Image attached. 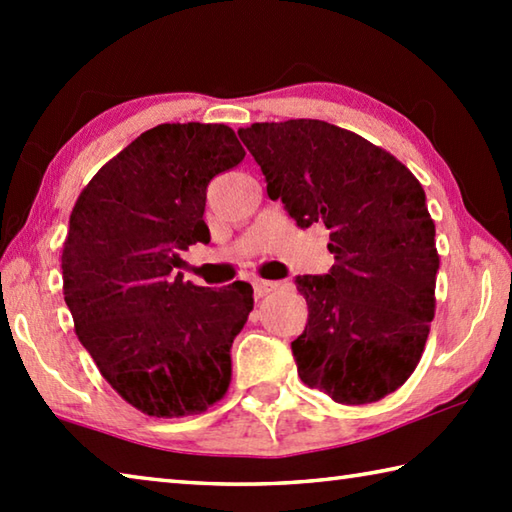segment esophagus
Segmentation results:
<instances>
[{
  "instance_id": "esophagus-1",
  "label": "esophagus",
  "mask_w": 512,
  "mask_h": 512,
  "mask_svg": "<svg viewBox=\"0 0 512 512\" xmlns=\"http://www.w3.org/2000/svg\"><path fill=\"white\" fill-rule=\"evenodd\" d=\"M253 289H255V296L257 298H264L268 293H273L280 289V282H268V280H255L253 282Z\"/></svg>"
}]
</instances>
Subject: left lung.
<instances>
[{"instance_id":"left-lung-1","label":"left lung","mask_w":512,"mask_h":512,"mask_svg":"<svg viewBox=\"0 0 512 512\" xmlns=\"http://www.w3.org/2000/svg\"><path fill=\"white\" fill-rule=\"evenodd\" d=\"M298 228L325 223L334 266L296 277L309 318L298 375L339 404H370L420 363L436 311V225L418 178L388 151L320 119L239 128Z\"/></svg>"}]
</instances>
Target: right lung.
Instances as JSON below:
<instances>
[{
    "label": "right lung",
    "instance_id": "1",
    "mask_svg": "<svg viewBox=\"0 0 512 512\" xmlns=\"http://www.w3.org/2000/svg\"><path fill=\"white\" fill-rule=\"evenodd\" d=\"M244 155L225 124H160L94 173L69 216L60 266L76 336L151 418L198 415L228 393L253 287L205 289L171 271L180 250L210 241L207 185Z\"/></svg>",
    "mask_w": 512,
    "mask_h": 512
}]
</instances>
